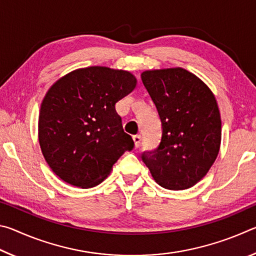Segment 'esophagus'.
I'll list each match as a JSON object with an SVG mask.
<instances>
[{"mask_svg":"<svg viewBox=\"0 0 256 256\" xmlns=\"http://www.w3.org/2000/svg\"><path fill=\"white\" fill-rule=\"evenodd\" d=\"M133 141H134V146H136V148H138V146H140L141 136H138V134H136V136H133Z\"/></svg>","mask_w":256,"mask_h":256,"instance_id":"1","label":"esophagus"}]
</instances>
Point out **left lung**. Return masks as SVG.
<instances>
[{
    "mask_svg": "<svg viewBox=\"0 0 256 256\" xmlns=\"http://www.w3.org/2000/svg\"><path fill=\"white\" fill-rule=\"evenodd\" d=\"M141 79L162 128L159 146L142 154V160L162 188H192L206 175L219 154L222 118L214 94L183 68L148 70Z\"/></svg>",
    "mask_w": 256,
    "mask_h": 256,
    "instance_id": "1",
    "label": "left lung"
}]
</instances>
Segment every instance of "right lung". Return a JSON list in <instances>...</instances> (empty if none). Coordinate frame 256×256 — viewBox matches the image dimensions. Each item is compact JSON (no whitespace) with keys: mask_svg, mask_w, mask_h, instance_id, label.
Listing matches in <instances>:
<instances>
[{"mask_svg":"<svg viewBox=\"0 0 256 256\" xmlns=\"http://www.w3.org/2000/svg\"><path fill=\"white\" fill-rule=\"evenodd\" d=\"M136 86L131 72L89 66L68 73L50 86L40 105L38 140L56 176L76 188H92L133 149L115 104Z\"/></svg>","mask_w":256,"mask_h":256,"instance_id":"1","label":"right lung"}]
</instances>
